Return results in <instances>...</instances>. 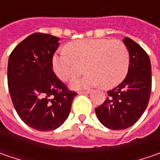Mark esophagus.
<instances>
[{
	"label": "esophagus",
	"instance_id": "34e87169",
	"mask_svg": "<svg viewBox=\"0 0 160 160\" xmlns=\"http://www.w3.org/2000/svg\"><path fill=\"white\" fill-rule=\"evenodd\" d=\"M90 92H91L90 90H88V91H80V92H78L79 94H88Z\"/></svg>",
	"mask_w": 160,
	"mask_h": 160
}]
</instances>
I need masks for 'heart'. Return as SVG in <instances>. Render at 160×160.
Wrapping results in <instances>:
<instances>
[{
    "label": "heart",
    "mask_w": 160,
    "mask_h": 160,
    "mask_svg": "<svg viewBox=\"0 0 160 160\" xmlns=\"http://www.w3.org/2000/svg\"><path fill=\"white\" fill-rule=\"evenodd\" d=\"M66 52L54 55L52 67L61 80L69 81L86 70L85 77L74 81L75 88L101 84L111 88L119 84L129 68V52L121 41L107 38L86 39L69 42Z\"/></svg>",
    "instance_id": "b5f03b06"
}]
</instances>
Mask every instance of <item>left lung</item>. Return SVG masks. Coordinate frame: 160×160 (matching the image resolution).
I'll use <instances>...</instances> for the list:
<instances>
[{"mask_svg":"<svg viewBox=\"0 0 160 160\" xmlns=\"http://www.w3.org/2000/svg\"><path fill=\"white\" fill-rule=\"evenodd\" d=\"M124 43L129 52V68L124 81L108 91L106 101L95 108L98 119L112 130L134 125L148 106L151 92V65L144 50L132 39Z\"/></svg>","mask_w":160,"mask_h":160,"instance_id":"left-lung-1","label":"left lung"}]
</instances>
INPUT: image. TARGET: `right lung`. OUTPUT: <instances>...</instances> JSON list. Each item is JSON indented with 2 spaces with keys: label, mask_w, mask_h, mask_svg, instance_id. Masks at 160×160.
I'll return each mask as SVG.
<instances>
[{
  "label": "right lung",
  "mask_w": 160,
  "mask_h": 160,
  "mask_svg": "<svg viewBox=\"0 0 160 160\" xmlns=\"http://www.w3.org/2000/svg\"><path fill=\"white\" fill-rule=\"evenodd\" d=\"M58 41L52 34H32L9 55L8 86L12 103L22 121L38 131H52L61 126L77 94L53 72Z\"/></svg>",
  "instance_id": "obj_1"
}]
</instances>
